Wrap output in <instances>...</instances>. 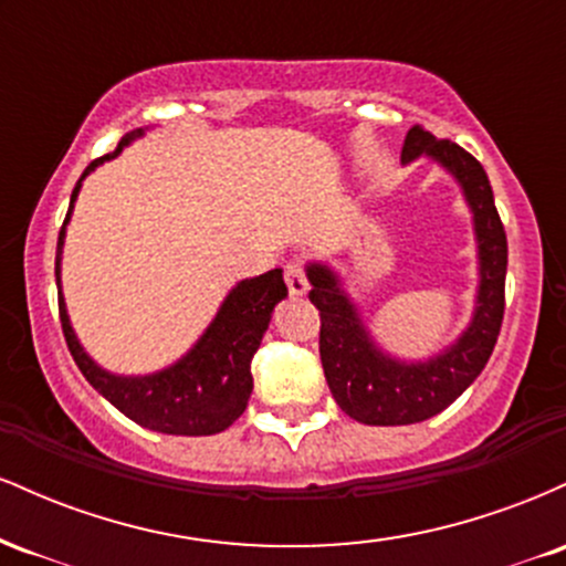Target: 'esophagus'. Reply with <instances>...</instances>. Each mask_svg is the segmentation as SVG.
<instances>
[{
    "mask_svg": "<svg viewBox=\"0 0 566 566\" xmlns=\"http://www.w3.org/2000/svg\"><path fill=\"white\" fill-rule=\"evenodd\" d=\"M284 282H287L290 295H305V290H308V279H305V269L301 261H290L284 265Z\"/></svg>",
    "mask_w": 566,
    "mask_h": 566,
    "instance_id": "obj_1",
    "label": "esophagus"
}]
</instances>
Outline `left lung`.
<instances>
[{"instance_id": "obj_1", "label": "left lung", "mask_w": 566, "mask_h": 566, "mask_svg": "<svg viewBox=\"0 0 566 566\" xmlns=\"http://www.w3.org/2000/svg\"><path fill=\"white\" fill-rule=\"evenodd\" d=\"M420 154L437 159L463 186L479 242V297L471 327L458 343L428 361L405 365L375 346L327 265L311 263V303L319 308V356L337 407L365 426H409L433 418L479 378L495 348L505 311L509 242L500 223L490 178L476 157L452 140H439L415 125L401 146V161Z\"/></svg>"}]
</instances>
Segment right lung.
<instances>
[{
	"instance_id": "1",
	"label": "right lung",
	"mask_w": 566,
	"mask_h": 566,
	"mask_svg": "<svg viewBox=\"0 0 566 566\" xmlns=\"http://www.w3.org/2000/svg\"><path fill=\"white\" fill-rule=\"evenodd\" d=\"M138 135L140 129L138 133L125 135L114 154L90 161L87 170L76 180L74 191H71L66 220H63L61 237H57V287H61L63 237H66V223L71 218V210H74L82 180L97 165L114 159L122 151V146H127ZM284 295H287V284L282 279V269H274L255 279H244V282H239L229 292V297L220 305L218 316L207 327V333L199 337L197 346L188 350L178 365L154 375H143V378H122V375H112L97 367L84 354L74 329H71L66 303H63L61 292H57V311H61V327L76 367L82 369L90 386L97 394L106 396L119 412H125L138 426L151 428V431L159 433H172V437H212V433L226 431L244 412L252 394V356H255L258 346H261L263 333L269 329L271 311H274V305Z\"/></svg>"
}]
</instances>
